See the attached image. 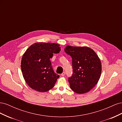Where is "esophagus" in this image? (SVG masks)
<instances>
[{
    "label": "esophagus",
    "instance_id": "esophagus-1",
    "mask_svg": "<svg viewBox=\"0 0 122 122\" xmlns=\"http://www.w3.org/2000/svg\"><path fill=\"white\" fill-rule=\"evenodd\" d=\"M61 76H64L65 75V72H63L61 74Z\"/></svg>",
    "mask_w": 122,
    "mask_h": 122
}]
</instances>
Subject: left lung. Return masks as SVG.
Here are the masks:
<instances>
[{"mask_svg":"<svg viewBox=\"0 0 122 122\" xmlns=\"http://www.w3.org/2000/svg\"><path fill=\"white\" fill-rule=\"evenodd\" d=\"M65 51L72 58L73 74L68 80L70 88L77 94L87 93L97 84L101 76L102 65L98 55L86 46L67 45Z\"/></svg>","mask_w":122,"mask_h":122,"instance_id":"left-lung-1","label":"left lung"}]
</instances>
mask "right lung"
<instances>
[{
	"label": "right lung",
	"mask_w": 122,
	"mask_h": 122,
	"mask_svg": "<svg viewBox=\"0 0 122 122\" xmlns=\"http://www.w3.org/2000/svg\"><path fill=\"white\" fill-rule=\"evenodd\" d=\"M55 43H36L22 57L21 71L25 82L32 89L46 92L52 88L59 75L53 71L50 59L61 51Z\"/></svg>",
	"instance_id": "obj_1"
}]
</instances>
